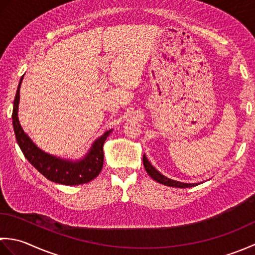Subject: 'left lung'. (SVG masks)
Masks as SVG:
<instances>
[{
  "mask_svg": "<svg viewBox=\"0 0 255 255\" xmlns=\"http://www.w3.org/2000/svg\"><path fill=\"white\" fill-rule=\"evenodd\" d=\"M143 165H144V169L147 171L148 174L153 178L154 181L159 182L160 184H163V185H167V186H172V187H180V188H186V187H193V186H196L198 184H187V183H181V182H177V181H173L170 180V178H167L165 176H163L158 171H155L154 167L149 163V161L145 158V155H143Z\"/></svg>",
  "mask_w": 255,
  "mask_h": 255,
  "instance_id": "1",
  "label": "left lung"
}]
</instances>
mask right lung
<instances>
[{
  "instance_id": "obj_1",
  "label": "right lung",
  "mask_w": 255,
  "mask_h": 255,
  "mask_svg": "<svg viewBox=\"0 0 255 255\" xmlns=\"http://www.w3.org/2000/svg\"><path fill=\"white\" fill-rule=\"evenodd\" d=\"M24 75L20 78L17 91H16L12 119L15 137L25 158L42 175L55 183L63 184V185H79V184H84L94 180L102 171L103 163H104L103 145H104L105 140L108 137V134H110L111 130L105 132L102 137L97 139L93 145H92L90 152L86 154L85 158L80 161H64L45 153L44 151L37 148L35 143L24 132L18 121L17 112L19 103V90Z\"/></svg>"
}]
</instances>
